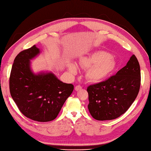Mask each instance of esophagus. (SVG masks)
Here are the masks:
<instances>
[{
	"mask_svg": "<svg viewBox=\"0 0 151 151\" xmlns=\"http://www.w3.org/2000/svg\"><path fill=\"white\" fill-rule=\"evenodd\" d=\"M81 89H82V86H80V85L76 86L75 87V89H76V91H79V90H81Z\"/></svg>",
	"mask_w": 151,
	"mask_h": 151,
	"instance_id": "esophagus-1",
	"label": "esophagus"
}]
</instances>
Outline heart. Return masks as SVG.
<instances>
[{
	"label": "heart",
	"mask_w": 151,
	"mask_h": 151,
	"mask_svg": "<svg viewBox=\"0 0 151 151\" xmlns=\"http://www.w3.org/2000/svg\"><path fill=\"white\" fill-rule=\"evenodd\" d=\"M81 67L87 69L86 74L87 79L91 83H100L107 79L114 71L116 63L112 55L108 52L97 51L80 58ZM68 71L71 74L77 73L78 67L74 63L67 65Z\"/></svg>",
	"instance_id": "b5f03b06"
}]
</instances>
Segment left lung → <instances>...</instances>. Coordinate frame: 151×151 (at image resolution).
I'll return each instance as SVG.
<instances>
[{
    "instance_id": "8db88e82",
    "label": "left lung",
    "mask_w": 151,
    "mask_h": 151,
    "mask_svg": "<svg viewBox=\"0 0 151 151\" xmlns=\"http://www.w3.org/2000/svg\"><path fill=\"white\" fill-rule=\"evenodd\" d=\"M140 81V65L133 55L116 75L88 87V107L91 116L96 120L105 121L123 114L137 98Z\"/></svg>"
}]
</instances>
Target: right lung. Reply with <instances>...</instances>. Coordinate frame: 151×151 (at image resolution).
<instances>
[{
  "label": "right lung",
  "instance_id": "add662e5",
  "mask_svg": "<svg viewBox=\"0 0 151 151\" xmlns=\"http://www.w3.org/2000/svg\"><path fill=\"white\" fill-rule=\"evenodd\" d=\"M40 53L35 45L16 56L9 77L11 95L24 116L34 121L48 122L58 115L65 101L74 90L51 72L35 74L30 60Z\"/></svg>",
  "mask_w": 151,
  "mask_h": 151
}]
</instances>
